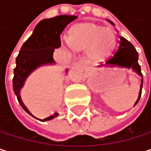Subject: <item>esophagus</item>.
Listing matches in <instances>:
<instances>
[{
    "label": "esophagus",
    "mask_w": 151,
    "mask_h": 151,
    "mask_svg": "<svg viewBox=\"0 0 151 151\" xmlns=\"http://www.w3.org/2000/svg\"><path fill=\"white\" fill-rule=\"evenodd\" d=\"M75 64L78 66H80V67H86V63L83 60H78Z\"/></svg>",
    "instance_id": "esophagus-1"
}]
</instances>
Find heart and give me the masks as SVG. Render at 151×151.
<instances>
[{
    "instance_id": "1",
    "label": "heart",
    "mask_w": 151,
    "mask_h": 151,
    "mask_svg": "<svg viewBox=\"0 0 151 151\" xmlns=\"http://www.w3.org/2000/svg\"><path fill=\"white\" fill-rule=\"evenodd\" d=\"M117 44L114 29L94 22H83L74 26L64 45L71 50H86L93 61H103L114 51Z\"/></svg>"
}]
</instances>
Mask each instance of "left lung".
Segmentation results:
<instances>
[{"label":"left lung","mask_w":151,"mask_h":151,"mask_svg":"<svg viewBox=\"0 0 151 151\" xmlns=\"http://www.w3.org/2000/svg\"><path fill=\"white\" fill-rule=\"evenodd\" d=\"M110 22L114 25L112 22ZM106 64L111 65H119V66L132 68L139 75L142 77V73H141V66L138 64V53L136 51V48L129 41H128L123 37H120V44H119L117 50L115 51L113 57H111L110 58L106 60ZM142 88V80L141 84L140 93H139L138 99L135 105L137 104V102L139 101L141 98Z\"/></svg>","instance_id":"left-lung-1"}]
</instances>
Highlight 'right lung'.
I'll return each mask as SVG.
<instances>
[{"label":"right lung","mask_w":151,"mask_h":151,"mask_svg":"<svg viewBox=\"0 0 151 151\" xmlns=\"http://www.w3.org/2000/svg\"><path fill=\"white\" fill-rule=\"evenodd\" d=\"M76 18L77 16L75 15H58L53 18L42 20L36 26L32 35L22 45L16 57V66L14 69L13 78L14 92L19 104L31 116L33 115L21 100L19 94L20 89L23 86L26 78L32 71L40 65L54 63V50L61 46L60 35L65 27ZM56 116H58L57 113L40 121H50Z\"/></svg>","instance_id":"obj_1"}]
</instances>
